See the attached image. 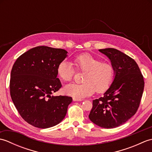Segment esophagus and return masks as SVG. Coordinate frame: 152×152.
Listing matches in <instances>:
<instances>
[{
	"mask_svg": "<svg viewBox=\"0 0 152 152\" xmlns=\"http://www.w3.org/2000/svg\"><path fill=\"white\" fill-rule=\"evenodd\" d=\"M73 101H83V100L81 99H78V98L74 97L73 98Z\"/></svg>",
	"mask_w": 152,
	"mask_h": 152,
	"instance_id": "1",
	"label": "esophagus"
}]
</instances>
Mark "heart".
Here are the masks:
<instances>
[{"label":"heart","mask_w":152,"mask_h":152,"mask_svg":"<svg viewBox=\"0 0 152 152\" xmlns=\"http://www.w3.org/2000/svg\"><path fill=\"white\" fill-rule=\"evenodd\" d=\"M77 71L85 72L83 83H72L65 87L68 95L74 97L81 99L91 95L95 91H106L113 83L115 78V69L111 64L102 63L88 53L80 54L73 58L72 61ZM58 76L64 82L72 80L75 70L72 65L63 61L58 64L57 68Z\"/></svg>","instance_id":"b5f03b06"}]
</instances>
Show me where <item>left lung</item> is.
<instances>
[{"label": "left lung", "mask_w": 152, "mask_h": 152, "mask_svg": "<svg viewBox=\"0 0 152 152\" xmlns=\"http://www.w3.org/2000/svg\"><path fill=\"white\" fill-rule=\"evenodd\" d=\"M115 69V78L104 96L93 101L89 118L102 128L119 127L133 116L139 107L144 77L135 61L114 48L99 50Z\"/></svg>", "instance_id": "8db88e82"}]
</instances>
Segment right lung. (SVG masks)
<instances>
[{"mask_svg": "<svg viewBox=\"0 0 152 152\" xmlns=\"http://www.w3.org/2000/svg\"><path fill=\"white\" fill-rule=\"evenodd\" d=\"M59 48L37 46L15 61L10 81V95L19 114L28 124L46 129L65 117L72 98L53 96L61 88L57 68L67 56Z\"/></svg>", "mask_w": 152, "mask_h": 152, "instance_id": "right-lung-1", "label": "right lung"}]
</instances>
